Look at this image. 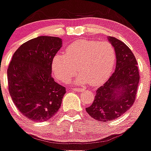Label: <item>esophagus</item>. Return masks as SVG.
<instances>
[{
    "label": "esophagus",
    "mask_w": 151,
    "mask_h": 151,
    "mask_svg": "<svg viewBox=\"0 0 151 151\" xmlns=\"http://www.w3.org/2000/svg\"><path fill=\"white\" fill-rule=\"evenodd\" d=\"M73 90H74V91H77V92H83V91H85L84 88H74Z\"/></svg>",
    "instance_id": "obj_1"
}]
</instances>
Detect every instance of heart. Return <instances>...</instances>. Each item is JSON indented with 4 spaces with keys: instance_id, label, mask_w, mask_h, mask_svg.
Here are the masks:
<instances>
[{
    "instance_id": "b5f03b06",
    "label": "heart",
    "mask_w": 151,
    "mask_h": 151,
    "mask_svg": "<svg viewBox=\"0 0 151 151\" xmlns=\"http://www.w3.org/2000/svg\"><path fill=\"white\" fill-rule=\"evenodd\" d=\"M115 52L110 43L105 41H76L66 50L65 55L58 53L52 60V70L59 81L66 83L75 73L72 80L76 85L88 83L101 84L110 75L115 63Z\"/></svg>"
}]
</instances>
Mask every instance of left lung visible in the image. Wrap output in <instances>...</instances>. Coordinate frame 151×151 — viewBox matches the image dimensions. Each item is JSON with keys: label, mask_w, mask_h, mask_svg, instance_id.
I'll use <instances>...</instances> for the list:
<instances>
[{"label": "left lung", "mask_w": 151, "mask_h": 151, "mask_svg": "<svg viewBox=\"0 0 151 151\" xmlns=\"http://www.w3.org/2000/svg\"><path fill=\"white\" fill-rule=\"evenodd\" d=\"M116 57L115 70L96 91L93 102L86 111L97 121L107 122L123 115L135 101L139 81L137 62L132 50L123 42L107 36Z\"/></svg>", "instance_id": "8db88e82"}]
</instances>
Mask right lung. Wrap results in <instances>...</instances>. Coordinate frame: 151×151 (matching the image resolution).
<instances>
[{
	"label": "right lung",
	"mask_w": 151,
	"mask_h": 151,
	"mask_svg": "<svg viewBox=\"0 0 151 151\" xmlns=\"http://www.w3.org/2000/svg\"><path fill=\"white\" fill-rule=\"evenodd\" d=\"M62 39L38 36L14 53L7 70L9 91L19 112L34 122L55 116L66 88L52 77V60L62 47Z\"/></svg>",
	"instance_id": "1"
}]
</instances>
